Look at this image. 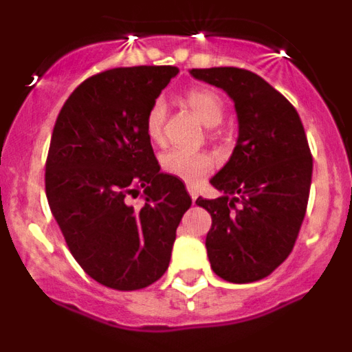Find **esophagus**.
Masks as SVG:
<instances>
[{
  "instance_id": "34e87169",
  "label": "esophagus",
  "mask_w": 352,
  "mask_h": 352,
  "mask_svg": "<svg viewBox=\"0 0 352 352\" xmlns=\"http://www.w3.org/2000/svg\"><path fill=\"white\" fill-rule=\"evenodd\" d=\"M188 194H190L192 201H194V203H195V199H197V190H195L194 186H188Z\"/></svg>"
}]
</instances>
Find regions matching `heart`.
Listing matches in <instances>:
<instances>
[{
    "mask_svg": "<svg viewBox=\"0 0 352 352\" xmlns=\"http://www.w3.org/2000/svg\"><path fill=\"white\" fill-rule=\"evenodd\" d=\"M186 105L194 111L195 116L208 126H217L222 123L226 107L219 95L206 88H192L185 93ZM166 102L162 98L153 100L146 113L144 129L151 141H160L166 123ZM162 170L169 176L182 179L185 183H195L204 178L213 169V158L203 151L174 148L160 157Z\"/></svg>",
    "mask_w": 352,
    "mask_h": 352,
    "instance_id": "heart-1",
    "label": "heart"
}]
</instances>
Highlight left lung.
I'll return each instance as SVG.
<instances>
[{"instance_id":"1","label":"left lung","mask_w":352,"mask_h":352,"mask_svg":"<svg viewBox=\"0 0 352 352\" xmlns=\"http://www.w3.org/2000/svg\"><path fill=\"white\" fill-rule=\"evenodd\" d=\"M234 100L239 138L211 185L222 197L195 201L211 214V270L248 284L278 268L296 243L312 182V153L300 114L282 93L245 68H192Z\"/></svg>"}]
</instances>
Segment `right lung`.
Masks as SVG:
<instances>
[{
  "instance_id": "add662e5",
  "label": "right lung",
  "mask_w": 352,
  "mask_h": 352,
  "mask_svg": "<svg viewBox=\"0 0 352 352\" xmlns=\"http://www.w3.org/2000/svg\"><path fill=\"white\" fill-rule=\"evenodd\" d=\"M176 74L170 65L95 74L68 96L52 130L49 206L74 259L105 287L157 282L192 204L182 179L160 173L144 129L149 105ZM141 190L145 201L132 207Z\"/></svg>"
}]
</instances>
